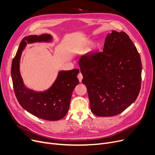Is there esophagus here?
<instances>
[{
  "mask_svg": "<svg viewBox=\"0 0 155 155\" xmlns=\"http://www.w3.org/2000/svg\"><path fill=\"white\" fill-rule=\"evenodd\" d=\"M77 77H78V80H79V82H82V78H83V75H82V73H78V76H77Z\"/></svg>",
  "mask_w": 155,
  "mask_h": 155,
  "instance_id": "1",
  "label": "esophagus"
}]
</instances>
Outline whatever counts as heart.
Instances as JSON below:
<instances>
[{"label":"heart","mask_w":155,"mask_h":155,"mask_svg":"<svg viewBox=\"0 0 155 155\" xmlns=\"http://www.w3.org/2000/svg\"><path fill=\"white\" fill-rule=\"evenodd\" d=\"M97 46H98V45H96L95 46V48H97Z\"/></svg>","instance_id":"b5f03b06"}]
</instances>
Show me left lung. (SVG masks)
Instances as JSON below:
<instances>
[{"mask_svg": "<svg viewBox=\"0 0 155 155\" xmlns=\"http://www.w3.org/2000/svg\"><path fill=\"white\" fill-rule=\"evenodd\" d=\"M82 83L91 111L99 117L119 114L139 95L142 64L140 55L125 32L112 31L103 52H89L80 58Z\"/></svg>", "mask_w": 155, "mask_h": 155, "instance_id": "left-lung-1", "label": "left lung"}]
</instances>
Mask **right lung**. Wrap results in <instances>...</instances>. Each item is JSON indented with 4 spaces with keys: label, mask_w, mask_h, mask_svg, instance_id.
<instances>
[{
    "label": "right lung",
    "mask_w": 155,
    "mask_h": 155,
    "mask_svg": "<svg viewBox=\"0 0 155 155\" xmlns=\"http://www.w3.org/2000/svg\"><path fill=\"white\" fill-rule=\"evenodd\" d=\"M52 39L49 34L24 38L12 62L11 76L15 97L24 109L40 119L58 120L68 112L73 91L79 84L77 78L79 70L60 71L53 85L43 92H36L27 88L24 84L19 70L21 54L27 44L50 43Z\"/></svg>",
    "instance_id": "1"
}]
</instances>
